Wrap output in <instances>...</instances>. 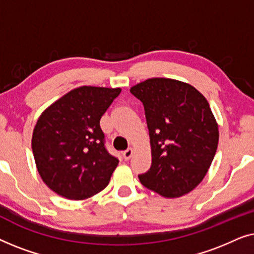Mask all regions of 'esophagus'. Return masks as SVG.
<instances>
[{
    "instance_id": "34e87169",
    "label": "esophagus",
    "mask_w": 254,
    "mask_h": 254,
    "mask_svg": "<svg viewBox=\"0 0 254 254\" xmlns=\"http://www.w3.org/2000/svg\"><path fill=\"white\" fill-rule=\"evenodd\" d=\"M123 155H124V158L126 159V161H128V159L131 157V155H133V149H131V148L126 149V150L124 151Z\"/></svg>"
}]
</instances>
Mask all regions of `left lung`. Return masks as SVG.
Returning <instances> with one entry per match:
<instances>
[{
  "label": "left lung",
  "mask_w": 254,
  "mask_h": 254,
  "mask_svg": "<svg viewBox=\"0 0 254 254\" xmlns=\"http://www.w3.org/2000/svg\"><path fill=\"white\" fill-rule=\"evenodd\" d=\"M143 104L151 145V166L141 184L165 197L195 189L210 168L218 126L207 99L187 83L149 78L130 88Z\"/></svg>",
  "instance_id": "8db88e82"
}]
</instances>
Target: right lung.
<instances>
[{"mask_svg":"<svg viewBox=\"0 0 254 254\" xmlns=\"http://www.w3.org/2000/svg\"><path fill=\"white\" fill-rule=\"evenodd\" d=\"M121 89L81 86L44 111L32 151L44 183L59 195L83 200L109 185L119 159L107 151L100 118Z\"/></svg>","mask_w":254,"mask_h":254,"instance_id":"obj_1","label":"right lung"}]
</instances>
